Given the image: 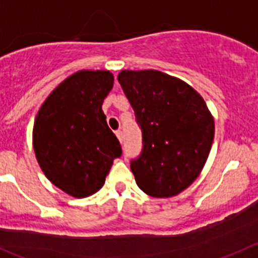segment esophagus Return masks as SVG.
<instances>
[{"instance_id": "1", "label": "esophagus", "mask_w": 258, "mask_h": 258, "mask_svg": "<svg viewBox=\"0 0 258 258\" xmlns=\"http://www.w3.org/2000/svg\"><path fill=\"white\" fill-rule=\"evenodd\" d=\"M116 136H117V138H118V141H120V144H122V141H124V137H122V132L117 131L116 132Z\"/></svg>"}]
</instances>
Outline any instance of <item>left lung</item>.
Returning a JSON list of instances; mask_svg holds the SVG:
<instances>
[{
	"label": "left lung",
	"instance_id": "left-lung-1",
	"mask_svg": "<svg viewBox=\"0 0 258 258\" xmlns=\"http://www.w3.org/2000/svg\"><path fill=\"white\" fill-rule=\"evenodd\" d=\"M141 126L144 150L132 161L137 186L153 198L175 197L207 162L215 121L199 93L158 70H122L117 76Z\"/></svg>",
	"mask_w": 258,
	"mask_h": 258
}]
</instances>
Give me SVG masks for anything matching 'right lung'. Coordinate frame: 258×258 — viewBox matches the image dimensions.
Here are the masks:
<instances>
[{
	"instance_id": "right-lung-1",
	"label": "right lung",
	"mask_w": 258,
	"mask_h": 258,
	"mask_svg": "<svg viewBox=\"0 0 258 258\" xmlns=\"http://www.w3.org/2000/svg\"><path fill=\"white\" fill-rule=\"evenodd\" d=\"M113 82L108 70H80L47 96L35 117L33 148L38 163L46 178L70 197L97 192L121 155L101 108Z\"/></svg>"
}]
</instances>
